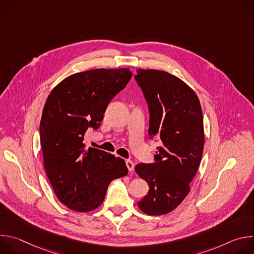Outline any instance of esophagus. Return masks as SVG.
<instances>
[{"instance_id":"obj_1","label":"esophagus","mask_w":254,"mask_h":254,"mask_svg":"<svg viewBox=\"0 0 254 254\" xmlns=\"http://www.w3.org/2000/svg\"><path fill=\"white\" fill-rule=\"evenodd\" d=\"M126 165H127V169H128V171H133V169H134V163H133L132 161L127 160V161H126Z\"/></svg>"}]
</instances>
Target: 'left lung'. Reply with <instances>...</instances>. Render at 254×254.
<instances>
[{"label":"left lung","mask_w":254,"mask_h":254,"mask_svg":"<svg viewBox=\"0 0 254 254\" xmlns=\"http://www.w3.org/2000/svg\"><path fill=\"white\" fill-rule=\"evenodd\" d=\"M134 78L148 102L149 134L162 142L155 163L134 168L150 188L137 206L143 213L159 216L177 208L190 192L204 149L203 114L197 94L177 76L137 69Z\"/></svg>","instance_id":"obj_1"}]
</instances>
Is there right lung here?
Returning <instances> with one entry per match:
<instances>
[{
    "instance_id": "1",
    "label": "right lung",
    "mask_w": 254,
    "mask_h": 254,
    "mask_svg": "<svg viewBox=\"0 0 254 254\" xmlns=\"http://www.w3.org/2000/svg\"><path fill=\"white\" fill-rule=\"evenodd\" d=\"M131 75L129 68L78 72L47 97L40 123L44 167L58 200L71 210L96 209L112 181L128 172L123 159L95 148L86 150L84 134L89 127H99L108 103Z\"/></svg>"
}]
</instances>
